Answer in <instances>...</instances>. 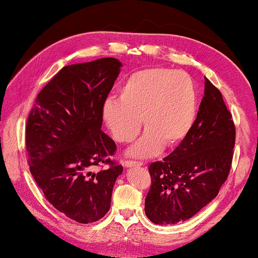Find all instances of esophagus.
<instances>
[{
    "label": "esophagus",
    "mask_w": 258,
    "mask_h": 258,
    "mask_svg": "<svg viewBox=\"0 0 258 258\" xmlns=\"http://www.w3.org/2000/svg\"><path fill=\"white\" fill-rule=\"evenodd\" d=\"M143 163L142 162H139V161H133V160H126L124 161V165L125 168H133V167H141Z\"/></svg>",
    "instance_id": "34e87169"
}]
</instances>
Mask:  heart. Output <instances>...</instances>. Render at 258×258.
I'll use <instances>...</instances> for the list:
<instances>
[{
	"mask_svg": "<svg viewBox=\"0 0 258 258\" xmlns=\"http://www.w3.org/2000/svg\"><path fill=\"white\" fill-rule=\"evenodd\" d=\"M199 110V91L186 73L149 67L126 76L118 100L108 98L102 107L105 124L117 142L128 143L139 135L141 119L147 133L129 154L150 157L163 144L175 147L191 132Z\"/></svg>",
	"mask_w": 258,
	"mask_h": 258,
	"instance_id": "1",
	"label": "heart"
}]
</instances>
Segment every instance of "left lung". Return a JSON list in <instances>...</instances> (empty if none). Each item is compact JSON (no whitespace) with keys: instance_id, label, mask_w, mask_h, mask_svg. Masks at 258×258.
<instances>
[{"instance_id":"left-lung-1","label":"left lung","mask_w":258,"mask_h":258,"mask_svg":"<svg viewBox=\"0 0 258 258\" xmlns=\"http://www.w3.org/2000/svg\"><path fill=\"white\" fill-rule=\"evenodd\" d=\"M236 128L221 91L206 79L204 96L186 139L149 165L147 217L155 224L186 221L217 196L230 172Z\"/></svg>"}]
</instances>
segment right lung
<instances>
[{
  "instance_id": "obj_1",
  "label": "right lung",
  "mask_w": 258,
  "mask_h": 258,
  "mask_svg": "<svg viewBox=\"0 0 258 258\" xmlns=\"http://www.w3.org/2000/svg\"><path fill=\"white\" fill-rule=\"evenodd\" d=\"M122 63L104 57L66 66L45 84L26 126L30 172L45 199L67 217L93 223L110 209L123 167L116 144L101 130L102 107ZM107 165L95 173L93 168Z\"/></svg>"
}]
</instances>
